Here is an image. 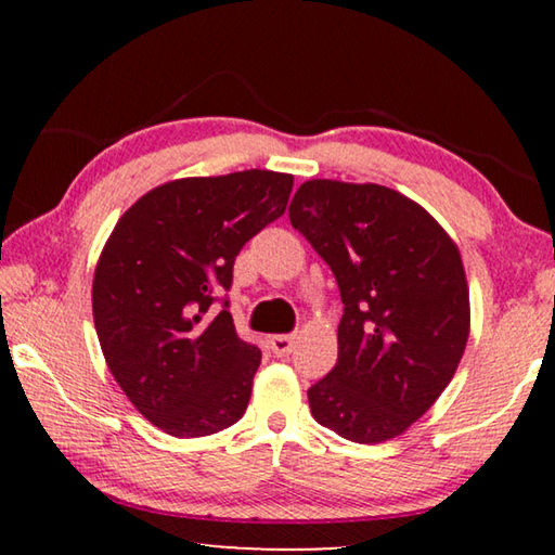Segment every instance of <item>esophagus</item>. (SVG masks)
Here are the masks:
<instances>
[{
    "label": "esophagus",
    "mask_w": 555,
    "mask_h": 555,
    "mask_svg": "<svg viewBox=\"0 0 555 555\" xmlns=\"http://www.w3.org/2000/svg\"><path fill=\"white\" fill-rule=\"evenodd\" d=\"M294 345H296V337L294 335H271L269 337V350L274 352L276 357L291 354V350H294Z\"/></svg>",
    "instance_id": "obj_1"
}]
</instances>
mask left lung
<instances>
[{"mask_svg": "<svg viewBox=\"0 0 555 555\" xmlns=\"http://www.w3.org/2000/svg\"><path fill=\"white\" fill-rule=\"evenodd\" d=\"M288 220L335 274L337 362L308 389L318 424L382 443L424 416L453 379L469 335L463 259L446 230L391 188L315 178Z\"/></svg>", "mask_w": 555, "mask_h": 555, "instance_id": "1", "label": "left lung"}]
</instances>
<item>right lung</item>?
Wrapping results in <instances>:
<instances>
[{"label": "right lung", "mask_w": 555, "mask_h": 555, "mask_svg": "<svg viewBox=\"0 0 555 555\" xmlns=\"http://www.w3.org/2000/svg\"><path fill=\"white\" fill-rule=\"evenodd\" d=\"M294 176L237 171L154 188L121 215L92 281V315L112 377L144 418L176 438L237 424L261 362L234 331L240 249L286 210Z\"/></svg>", "instance_id": "right-lung-1"}]
</instances>
